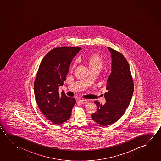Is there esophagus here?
<instances>
[{"label": "esophagus", "instance_id": "1", "mask_svg": "<svg viewBox=\"0 0 161 161\" xmlns=\"http://www.w3.org/2000/svg\"><path fill=\"white\" fill-rule=\"evenodd\" d=\"M80 102L82 103V104H85V103H87L88 102V100L86 99H81L79 100Z\"/></svg>", "mask_w": 161, "mask_h": 161}]
</instances>
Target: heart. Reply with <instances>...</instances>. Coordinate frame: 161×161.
Instances as JSON below:
<instances>
[{"label": "heart", "instance_id": "heart-1", "mask_svg": "<svg viewBox=\"0 0 161 161\" xmlns=\"http://www.w3.org/2000/svg\"><path fill=\"white\" fill-rule=\"evenodd\" d=\"M76 62H75L73 64V65H72L73 68L76 66ZM103 63V58L98 54H93L92 55H90V57L89 58V64L90 66L102 67Z\"/></svg>", "mask_w": 161, "mask_h": 161}]
</instances>
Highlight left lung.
I'll list each match as a JSON object with an SVG mask.
<instances>
[{"label": "left lung", "mask_w": 161, "mask_h": 161, "mask_svg": "<svg viewBox=\"0 0 161 161\" xmlns=\"http://www.w3.org/2000/svg\"><path fill=\"white\" fill-rule=\"evenodd\" d=\"M112 57V72L108 77L104 94L106 103L95 101L97 111L92 114L94 121L101 126H108L118 121L129 106L134 92V82L129 64L124 55L108 47Z\"/></svg>", "instance_id": "1"}]
</instances>
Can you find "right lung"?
Listing matches in <instances>:
<instances>
[{"label":"right lung","instance_id":"obj_1","mask_svg":"<svg viewBox=\"0 0 161 161\" xmlns=\"http://www.w3.org/2000/svg\"><path fill=\"white\" fill-rule=\"evenodd\" d=\"M81 47H60L50 50L43 58L34 81L35 97L43 114L54 124L67 121L76 104L74 97L59 94L69 67Z\"/></svg>","mask_w":161,"mask_h":161}]
</instances>
